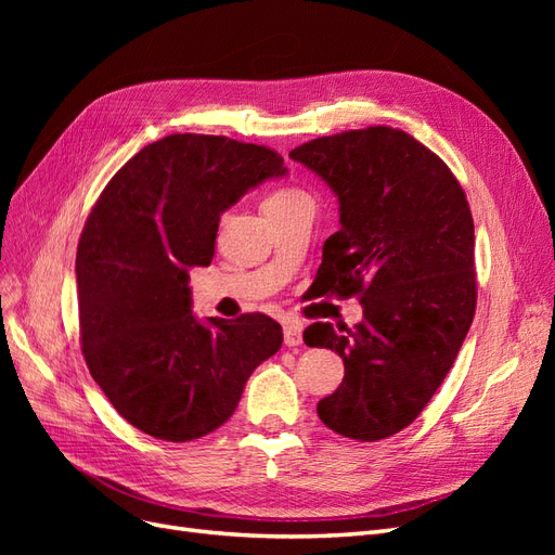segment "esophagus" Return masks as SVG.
Here are the masks:
<instances>
[{"instance_id": "34e87169", "label": "esophagus", "mask_w": 555, "mask_h": 555, "mask_svg": "<svg viewBox=\"0 0 555 555\" xmlns=\"http://www.w3.org/2000/svg\"><path fill=\"white\" fill-rule=\"evenodd\" d=\"M304 343V326L296 322H284V345L298 347Z\"/></svg>"}]
</instances>
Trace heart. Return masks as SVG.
Wrapping results in <instances>:
<instances>
[{"label":"heart","instance_id":"obj_1","mask_svg":"<svg viewBox=\"0 0 555 555\" xmlns=\"http://www.w3.org/2000/svg\"><path fill=\"white\" fill-rule=\"evenodd\" d=\"M300 196H308V194H304V192L296 190V188H282V190H278V192H273L271 196H268V198L263 201V206L292 204V201H296V198H300Z\"/></svg>","mask_w":555,"mask_h":555}]
</instances>
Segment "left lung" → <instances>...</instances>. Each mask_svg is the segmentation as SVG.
<instances>
[{"label":"left lung","mask_w":555,"mask_h":555,"mask_svg":"<svg viewBox=\"0 0 555 555\" xmlns=\"http://www.w3.org/2000/svg\"><path fill=\"white\" fill-rule=\"evenodd\" d=\"M340 204L314 284L357 296L354 328L314 322L308 347L345 363L338 391L317 402L345 438L375 442L410 426L456 361L477 308L475 224L461 182L410 133L351 129L294 147Z\"/></svg>","instance_id":"obj_1"}]
</instances>
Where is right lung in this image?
Here are the masks:
<instances>
[{"label":"right lung","mask_w":555,"mask_h":555,"mask_svg":"<svg viewBox=\"0 0 555 555\" xmlns=\"http://www.w3.org/2000/svg\"><path fill=\"white\" fill-rule=\"evenodd\" d=\"M282 164L266 145L171 133L96 198L76 255L82 357L133 428L166 442L204 438L282 347V326L261 312L198 322L188 284L192 266L212 261L220 215L287 173Z\"/></svg>","instance_id":"obj_1"}]
</instances>
